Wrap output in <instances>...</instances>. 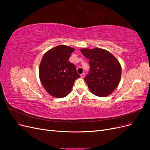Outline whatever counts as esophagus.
Returning a JSON list of instances; mask_svg holds the SVG:
<instances>
[{"mask_svg": "<svg viewBox=\"0 0 150 150\" xmlns=\"http://www.w3.org/2000/svg\"><path fill=\"white\" fill-rule=\"evenodd\" d=\"M84 76H85V74L84 73H82V74H81V78H83L84 77Z\"/></svg>", "mask_w": 150, "mask_h": 150, "instance_id": "obj_1", "label": "esophagus"}]
</instances>
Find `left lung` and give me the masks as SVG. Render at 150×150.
<instances>
[{"mask_svg": "<svg viewBox=\"0 0 150 150\" xmlns=\"http://www.w3.org/2000/svg\"><path fill=\"white\" fill-rule=\"evenodd\" d=\"M81 52L89 59L90 70L84 80L90 91L99 97L109 96L120 82L121 66L119 61L103 49L84 48Z\"/></svg>", "mask_w": 150, "mask_h": 150, "instance_id": "1", "label": "left lung"}]
</instances>
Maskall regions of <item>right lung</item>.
<instances>
[{"instance_id":"1","label":"right lung","mask_w":150,"mask_h":150,"mask_svg":"<svg viewBox=\"0 0 150 150\" xmlns=\"http://www.w3.org/2000/svg\"><path fill=\"white\" fill-rule=\"evenodd\" d=\"M74 49L59 45L49 50L39 66V78L43 87L51 96L64 98L70 93L76 79L80 78L76 66L69 61Z\"/></svg>"}]
</instances>
